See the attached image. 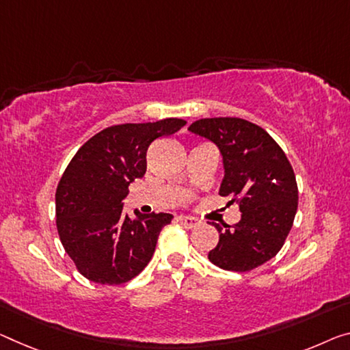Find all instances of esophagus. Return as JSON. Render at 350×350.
<instances>
[{
  "mask_svg": "<svg viewBox=\"0 0 350 350\" xmlns=\"http://www.w3.org/2000/svg\"><path fill=\"white\" fill-rule=\"evenodd\" d=\"M176 220L183 225L185 228H193L198 225V220L196 217H191V216H178Z\"/></svg>",
  "mask_w": 350,
  "mask_h": 350,
  "instance_id": "1",
  "label": "esophagus"
}]
</instances>
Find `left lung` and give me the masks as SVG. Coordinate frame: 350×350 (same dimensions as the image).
<instances>
[{
	"label": "left lung",
	"mask_w": 350,
	"mask_h": 350,
	"mask_svg": "<svg viewBox=\"0 0 350 350\" xmlns=\"http://www.w3.org/2000/svg\"><path fill=\"white\" fill-rule=\"evenodd\" d=\"M187 130L219 148L224 164L219 193L230 203L238 200L243 213L234 225L211 224L219 243L208 260L233 272L265 265L283 247L297 211V183L286 154L261 126L236 117L202 119Z\"/></svg>",
	"instance_id": "8db88e82"
}]
</instances>
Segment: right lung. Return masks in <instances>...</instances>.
Returning <instances> with one entry per match:
<instances>
[{"instance_id": "obj_1", "label": "right lung", "mask_w": 350, "mask_h": 350, "mask_svg": "<svg viewBox=\"0 0 350 350\" xmlns=\"http://www.w3.org/2000/svg\"><path fill=\"white\" fill-rule=\"evenodd\" d=\"M186 125L181 119L123 123L96 133L70 161L56 191L61 243L85 278L120 284L144 271L172 214L123 213L128 186L147 170V150Z\"/></svg>"}]
</instances>
